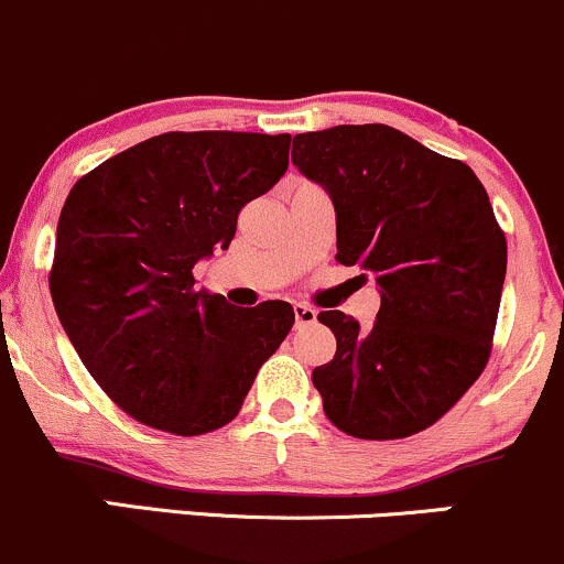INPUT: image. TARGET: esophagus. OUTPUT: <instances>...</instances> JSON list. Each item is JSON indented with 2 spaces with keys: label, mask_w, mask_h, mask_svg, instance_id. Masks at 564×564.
I'll list each match as a JSON object with an SVG mask.
<instances>
[{
  "label": "esophagus",
  "mask_w": 564,
  "mask_h": 564,
  "mask_svg": "<svg viewBox=\"0 0 564 564\" xmlns=\"http://www.w3.org/2000/svg\"><path fill=\"white\" fill-rule=\"evenodd\" d=\"M315 318H318V313H315L311 305H302V302H294V324L296 326L315 324Z\"/></svg>",
  "instance_id": "obj_1"
}]
</instances>
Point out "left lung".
I'll use <instances>...</instances> for the list:
<instances>
[{
    "instance_id": "left-lung-1",
    "label": "left lung",
    "mask_w": 564,
    "mask_h": 564,
    "mask_svg": "<svg viewBox=\"0 0 564 564\" xmlns=\"http://www.w3.org/2000/svg\"><path fill=\"white\" fill-rule=\"evenodd\" d=\"M292 163L329 192L337 262L380 286L369 329L318 313L337 337L332 361L313 369L326 417L377 442L425 431L492 350L506 235L487 189L466 163L380 122L294 135Z\"/></svg>"
}]
</instances>
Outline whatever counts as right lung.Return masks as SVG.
<instances>
[{
	"mask_svg": "<svg viewBox=\"0 0 564 564\" xmlns=\"http://www.w3.org/2000/svg\"><path fill=\"white\" fill-rule=\"evenodd\" d=\"M289 133H163L85 173L55 232L51 294L104 393L176 436L227 425L294 326L270 300L232 307L195 268L235 238L238 214L289 169Z\"/></svg>",
	"mask_w": 564,
	"mask_h": 564,
	"instance_id": "1",
	"label": "right lung"
}]
</instances>
